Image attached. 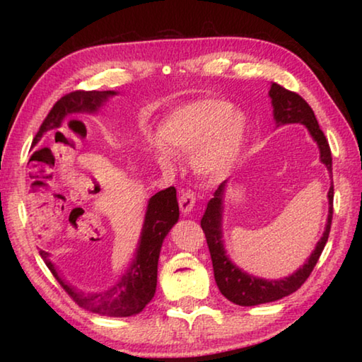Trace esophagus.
Returning <instances> with one entry per match:
<instances>
[{
    "instance_id": "1",
    "label": "esophagus",
    "mask_w": 362,
    "mask_h": 362,
    "mask_svg": "<svg viewBox=\"0 0 362 362\" xmlns=\"http://www.w3.org/2000/svg\"><path fill=\"white\" fill-rule=\"evenodd\" d=\"M194 203H196V196L192 189H183L179 196V204H180V211L183 216H187V214L193 211Z\"/></svg>"
}]
</instances>
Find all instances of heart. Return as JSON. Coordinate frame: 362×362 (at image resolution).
Here are the masks:
<instances>
[{"label": "heart", "mask_w": 362, "mask_h": 362, "mask_svg": "<svg viewBox=\"0 0 362 362\" xmlns=\"http://www.w3.org/2000/svg\"><path fill=\"white\" fill-rule=\"evenodd\" d=\"M247 132L246 118L218 99L198 100L168 116L161 134L150 137L158 159L170 161L175 150L189 151V164L203 177H218L240 155Z\"/></svg>", "instance_id": "1"}]
</instances>
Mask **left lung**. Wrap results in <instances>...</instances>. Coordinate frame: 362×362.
<instances>
[{
  "mask_svg": "<svg viewBox=\"0 0 362 362\" xmlns=\"http://www.w3.org/2000/svg\"><path fill=\"white\" fill-rule=\"evenodd\" d=\"M269 97H272L273 103V115L276 119L278 126L283 124H293V122H300L306 129L310 131L311 137L320 146L321 161L326 164V168L330 174H332V155H330V146L326 136L321 131L320 124H317L315 112L306 103L303 97H300L297 93L287 90L281 84L273 83L272 89H269ZM225 183H220L218 188L214 193V198L207 203V209L204 212L203 218H201V228H203L206 235L207 246H209L212 267H214V278L218 286V291L230 300V302L241 305V306H254L260 303H268L279 300L283 297L291 296L292 292L300 289L308 276L316 267L317 260L322 254V249L326 246L330 225H332V214H334V185H330L327 198H329V216L326 230L322 233V238L317 241L313 254L310 259L305 262L302 268H298L296 273L291 276L278 281H267L262 278H255L252 274L244 273L243 269L233 265L231 260L226 257L222 241V204H223V192Z\"/></svg>",
  "mask_w": 362,
  "mask_h": 362,
  "instance_id": "1",
  "label": "left lung"
}]
</instances>
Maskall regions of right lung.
Wrapping results in <instances>:
<instances>
[{"label":"right lung","mask_w":362,"mask_h":362,"mask_svg":"<svg viewBox=\"0 0 362 362\" xmlns=\"http://www.w3.org/2000/svg\"><path fill=\"white\" fill-rule=\"evenodd\" d=\"M115 94L113 90H73V93L65 94L62 99L54 103L51 112L42 121L38 134L35 136V144H38L46 132L60 127L65 116L81 112L94 113L103 102H107L108 97ZM177 220H179V203H177V192L174 187L161 189L155 196H151L148 207H146L136 259L118 283L102 292L86 293L66 284L59 276L52 262L49 260L46 250H40V255L59 281V284L81 308L103 316H132L140 313L155 296L159 252H161L164 238Z\"/></svg>","instance_id":"right-lung-1"}]
</instances>
